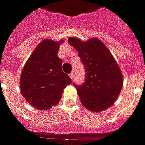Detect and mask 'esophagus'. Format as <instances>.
Masks as SVG:
<instances>
[{
	"mask_svg": "<svg viewBox=\"0 0 145 145\" xmlns=\"http://www.w3.org/2000/svg\"><path fill=\"white\" fill-rule=\"evenodd\" d=\"M69 76H70V78H71V79H72V80L74 79V72L71 73V74H69Z\"/></svg>",
	"mask_w": 145,
	"mask_h": 145,
	"instance_id": "1",
	"label": "esophagus"
}]
</instances>
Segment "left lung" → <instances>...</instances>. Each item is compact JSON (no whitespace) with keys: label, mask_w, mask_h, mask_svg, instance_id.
Here are the masks:
<instances>
[{"label":"left lung","mask_w":145,"mask_h":145,"mask_svg":"<svg viewBox=\"0 0 145 145\" xmlns=\"http://www.w3.org/2000/svg\"><path fill=\"white\" fill-rule=\"evenodd\" d=\"M68 43L78 52L85 67V82L80 86L74 83L82 104L96 112L111 107L121 92L123 79L110 51L97 38L82 41L70 37Z\"/></svg>","instance_id":"8db88e82"}]
</instances>
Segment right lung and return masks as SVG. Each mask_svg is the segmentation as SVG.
<instances>
[{
  "instance_id": "1",
  "label": "right lung",
  "mask_w": 145,
  "mask_h": 145,
  "mask_svg": "<svg viewBox=\"0 0 145 145\" xmlns=\"http://www.w3.org/2000/svg\"><path fill=\"white\" fill-rule=\"evenodd\" d=\"M44 40L34 49L21 74L22 95L38 110H48L56 105L62 97L63 89L72 81L62 71V59L59 58V44Z\"/></svg>"
}]
</instances>
